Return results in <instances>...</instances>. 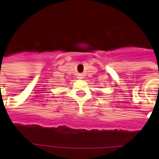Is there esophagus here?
<instances>
[{
    "mask_svg": "<svg viewBox=\"0 0 159 159\" xmlns=\"http://www.w3.org/2000/svg\"><path fill=\"white\" fill-rule=\"evenodd\" d=\"M77 78H80V79H82V78H83V77H82V74H78V75H77Z\"/></svg>",
    "mask_w": 159,
    "mask_h": 159,
    "instance_id": "34e87169",
    "label": "esophagus"
}]
</instances>
